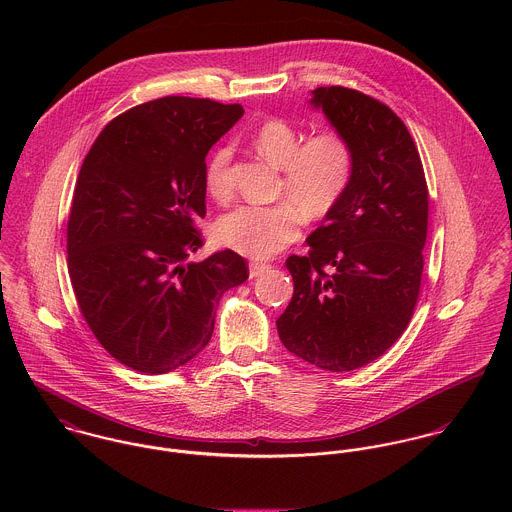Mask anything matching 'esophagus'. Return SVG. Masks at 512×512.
<instances>
[{
	"instance_id": "1",
	"label": "esophagus",
	"mask_w": 512,
	"mask_h": 512,
	"mask_svg": "<svg viewBox=\"0 0 512 512\" xmlns=\"http://www.w3.org/2000/svg\"><path fill=\"white\" fill-rule=\"evenodd\" d=\"M270 268V264H262V262H250V278H258L262 272H266Z\"/></svg>"
}]
</instances>
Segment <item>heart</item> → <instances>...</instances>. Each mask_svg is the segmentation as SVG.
I'll list each match as a JSON object with an SVG mask.
<instances>
[{"mask_svg":"<svg viewBox=\"0 0 512 512\" xmlns=\"http://www.w3.org/2000/svg\"><path fill=\"white\" fill-rule=\"evenodd\" d=\"M268 161L282 169L276 205H240L215 224L220 244L250 258H270L288 248L299 236L301 215L307 220L327 219L349 193L357 153L339 130H319L303 140V132L282 118L262 122L252 138ZM232 147L215 149L205 165V191L226 203L232 197Z\"/></svg>","mask_w":512,"mask_h":512,"instance_id":"heart-1","label":"heart"}]
</instances>
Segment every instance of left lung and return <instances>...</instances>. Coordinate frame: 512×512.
Here are the masks:
<instances>
[{
	"mask_svg": "<svg viewBox=\"0 0 512 512\" xmlns=\"http://www.w3.org/2000/svg\"><path fill=\"white\" fill-rule=\"evenodd\" d=\"M311 104L345 134L357 171L343 203L286 266L293 297L278 317L284 347L311 365L345 372L382 357L420 299L430 193L418 147L384 102L319 86Z\"/></svg>",
	"mask_w": 512,
	"mask_h": 512,
	"instance_id": "8db88e82",
	"label": "left lung"
}]
</instances>
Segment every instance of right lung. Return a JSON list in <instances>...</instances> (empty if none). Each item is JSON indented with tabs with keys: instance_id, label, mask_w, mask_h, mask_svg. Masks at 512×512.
Segmentation results:
<instances>
[{
	"instance_id": "obj_1",
	"label": "right lung",
	"mask_w": 512,
	"mask_h": 512,
	"mask_svg": "<svg viewBox=\"0 0 512 512\" xmlns=\"http://www.w3.org/2000/svg\"><path fill=\"white\" fill-rule=\"evenodd\" d=\"M244 114L240 104L163 96L116 116L86 153L67 222L78 309L122 365L163 374L211 341L220 295L248 262L203 246L205 157Z\"/></svg>"
}]
</instances>
